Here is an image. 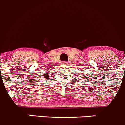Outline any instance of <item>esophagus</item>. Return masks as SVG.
Here are the masks:
<instances>
[{
	"mask_svg": "<svg viewBox=\"0 0 125 125\" xmlns=\"http://www.w3.org/2000/svg\"><path fill=\"white\" fill-rule=\"evenodd\" d=\"M67 64H68V62H66V61H63V62H62V64H63V65H67Z\"/></svg>",
	"mask_w": 125,
	"mask_h": 125,
	"instance_id": "1",
	"label": "esophagus"
}]
</instances>
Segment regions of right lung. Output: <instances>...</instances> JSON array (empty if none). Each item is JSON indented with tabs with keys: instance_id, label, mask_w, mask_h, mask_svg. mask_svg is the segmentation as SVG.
Returning a JSON list of instances; mask_svg holds the SVG:
<instances>
[{
	"instance_id": "1",
	"label": "right lung",
	"mask_w": 125,
	"mask_h": 125,
	"mask_svg": "<svg viewBox=\"0 0 125 125\" xmlns=\"http://www.w3.org/2000/svg\"><path fill=\"white\" fill-rule=\"evenodd\" d=\"M43 76H44V78H46V79H48V78H49V75L47 74H44Z\"/></svg>"
}]
</instances>
